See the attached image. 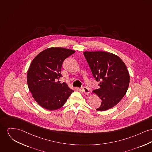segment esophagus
Wrapping results in <instances>:
<instances>
[{
    "label": "esophagus",
    "instance_id": "34e87169",
    "mask_svg": "<svg viewBox=\"0 0 152 152\" xmlns=\"http://www.w3.org/2000/svg\"><path fill=\"white\" fill-rule=\"evenodd\" d=\"M82 91H83V93H85L86 94H89V89L87 87H82Z\"/></svg>",
    "mask_w": 152,
    "mask_h": 152
}]
</instances>
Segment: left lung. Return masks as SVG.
<instances>
[{"instance_id":"obj_1","label":"left lung","mask_w":152,"mask_h":152,"mask_svg":"<svg viewBox=\"0 0 152 152\" xmlns=\"http://www.w3.org/2000/svg\"><path fill=\"white\" fill-rule=\"evenodd\" d=\"M83 55L93 77L99 82V88L93 91L101 100L96 110L111 108L123 99L129 88L130 75L126 64L119 57L110 52L86 51Z\"/></svg>"}]
</instances>
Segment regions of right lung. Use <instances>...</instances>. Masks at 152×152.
I'll return each mask as SVG.
<instances>
[{
	"instance_id": "obj_1",
	"label": "right lung",
	"mask_w": 152,
	"mask_h": 152,
	"mask_svg": "<svg viewBox=\"0 0 152 152\" xmlns=\"http://www.w3.org/2000/svg\"><path fill=\"white\" fill-rule=\"evenodd\" d=\"M75 51L63 48H50L39 53L31 63L27 74L28 88L33 98L48 110L61 108L73 90L59 78L61 66L67 58Z\"/></svg>"
}]
</instances>
